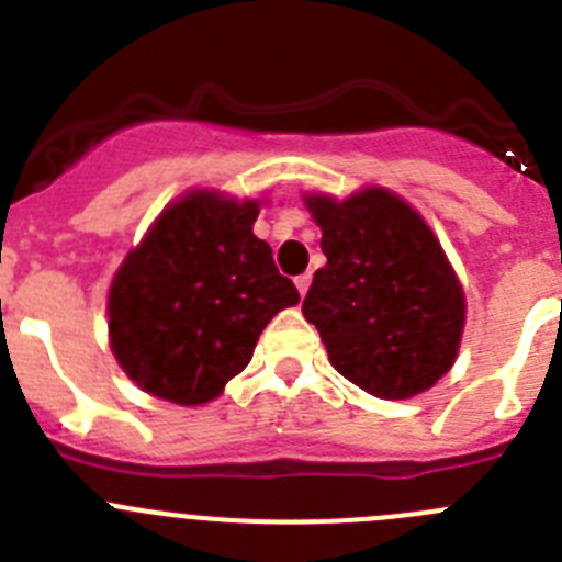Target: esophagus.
Instances as JSON below:
<instances>
[{"mask_svg":"<svg viewBox=\"0 0 562 562\" xmlns=\"http://www.w3.org/2000/svg\"><path fill=\"white\" fill-rule=\"evenodd\" d=\"M293 282H296V288H300V293H302V296H305L307 288H311V274H307V271H305V274H300Z\"/></svg>","mask_w":562,"mask_h":562,"instance_id":"1","label":"esophagus"}]
</instances>
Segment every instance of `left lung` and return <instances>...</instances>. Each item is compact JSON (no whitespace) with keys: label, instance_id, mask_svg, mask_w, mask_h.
<instances>
[{"label":"left lung","instance_id":"1","mask_svg":"<svg viewBox=\"0 0 562 562\" xmlns=\"http://www.w3.org/2000/svg\"><path fill=\"white\" fill-rule=\"evenodd\" d=\"M305 204L327 266L302 313L333 367L383 401L431 389L457 361L464 327V291L434 232L383 187L347 201L313 193Z\"/></svg>","mask_w":562,"mask_h":562}]
</instances>
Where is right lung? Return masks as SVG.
Masks as SVG:
<instances>
[{
    "label": "right lung",
    "instance_id": "obj_1",
    "mask_svg": "<svg viewBox=\"0 0 562 562\" xmlns=\"http://www.w3.org/2000/svg\"><path fill=\"white\" fill-rule=\"evenodd\" d=\"M260 204L195 190L161 212L109 291L111 350L143 392L201 406L244 372L271 318L300 302L271 246L251 232Z\"/></svg>",
    "mask_w": 562,
    "mask_h": 562
}]
</instances>
